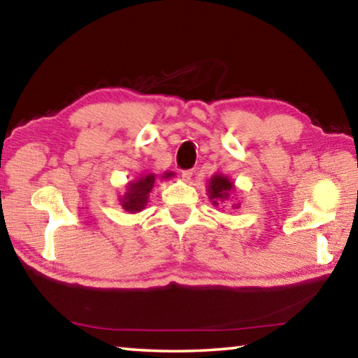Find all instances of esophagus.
Instances as JSON below:
<instances>
[{
    "mask_svg": "<svg viewBox=\"0 0 358 358\" xmlns=\"http://www.w3.org/2000/svg\"><path fill=\"white\" fill-rule=\"evenodd\" d=\"M192 175H194V171H183L181 172V178H183L185 181H189Z\"/></svg>",
    "mask_w": 358,
    "mask_h": 358,
    "instance_id": "34e87169",
    "label": "esophagus"
}]
</instances>
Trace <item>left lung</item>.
Segmentation results:
<instances>
[{"label":"left lung","instance_id":"obj_1","mask_svg":"<svg viewBox=\"0 0 358 358\" xmlns=\"http://www.w3.org/2000/svg\"><path fill=\"white\" fill-rule=\"evenodd\" d=\"M235 189V185L230 181L227 177H224L221 173H216L210 178L208 183V197L210 202L217 207L220 203H226L229 202L230 194ZM234 208H238L240 203L232 205Z\"/></svg>","mask_w":358,"mask_h":358}]
</instances>
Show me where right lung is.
Masks as SVG:
<instances>
[{"mask_svg":"<svg viewBox=\"0 0 358 358\" xmlns=\"http://www.w3.org/2000/svg\"><path fill=\"white\" fill-rule=\"evenodd\" d=\"M173 172H167L162 175V178H171L173 177ZM155 185V175L147 173L143 177L137 178L136 181H129L126 186V191L123 196H120V203L128 213H138L145 208V205L148 202V194L153 189Z\"/></svg>","mask_w":358,"mask_h":358,"instance_id":"1","label":"right lung"}]
</instances>
